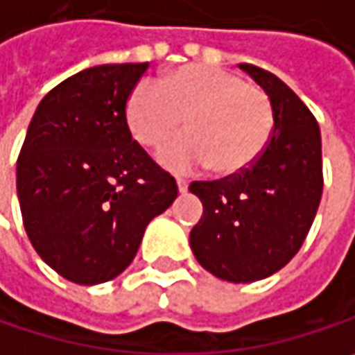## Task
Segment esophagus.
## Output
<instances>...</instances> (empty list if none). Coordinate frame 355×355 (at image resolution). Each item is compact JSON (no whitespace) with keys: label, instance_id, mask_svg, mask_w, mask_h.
I'll list each match as a JSON object with an SVG mask.
<instances>
[{"label":"esophagus","instance_id":"esophagus-1","mask_svg":"<svg viewBox=\"0 0 355 355\" xmlns=\"http://www.w3.org/2000/svg\"><path fill=\"white\" fill-rule=\"evenodd\" d=\"M177 187L180 193H184V191H187V187H189V182H187L184 178H177Z\"/></svg>","mask_w":355,"mask_h":355}]
</instances>
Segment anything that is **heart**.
I'll list each match as a JSON object with an SVG mask.
<instances>
[{"mask_svg": "<svg viewBox=\"0 0 355 355\" xmlns=\"http://www.w3.org/2000/svg\"><path fill=\"white\" fill-rule=\"evenodd\" d=\"M125 119L132 136L148 148L162 144L184 119L189 132L160 148V164L175 173L211 166L219 177H234L264 152L274 115L268 95L240 75L211 64H184L162 85L138 83L128 97Z\"/></svg>", "mask_w": 355, "mask_h": 355, "instance_id": "b5f03b06", "label": "heart"}]
</instances>
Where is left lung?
<instances>
[{"label":"left lung","mask_w":355,"mask_h":355,"mask_svg":"<svg viewBox=\"0 0 355 355\" xmlns=\"http://www.w3.org/2000/svg\"><path fill=\"white\" fill-rule=\"evenodd\" d=\"M272 103L274 128L260 158L240 175L195 180L203 203L191 230L197 262L227 282H254L301 250L323 193L321 132L315 115L276 75L242 62Z\"/></svg>","instance_id":"1"}]
</instances>
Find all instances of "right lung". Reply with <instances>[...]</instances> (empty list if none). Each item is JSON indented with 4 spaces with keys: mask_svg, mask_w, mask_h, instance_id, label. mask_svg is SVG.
<instances>
[{
    "mask_svg": "<svg viewBox=\"0 0 355 355\" xmlns=\"http://www.w3.org/2000/svg\"><path fill=\"white\" fill-rule=\"evenodd\" d=\"M148 62L91 67L44 95L17 156V199L38 256L99 284L134 260L146 225L177 199L175 178L136 140L125 103Z\"/></svg>",
    "mask_w": 355,
    "mask_h": 355,
    "instance_id": "1",
    "label": "right lung"
}]
</instances>
